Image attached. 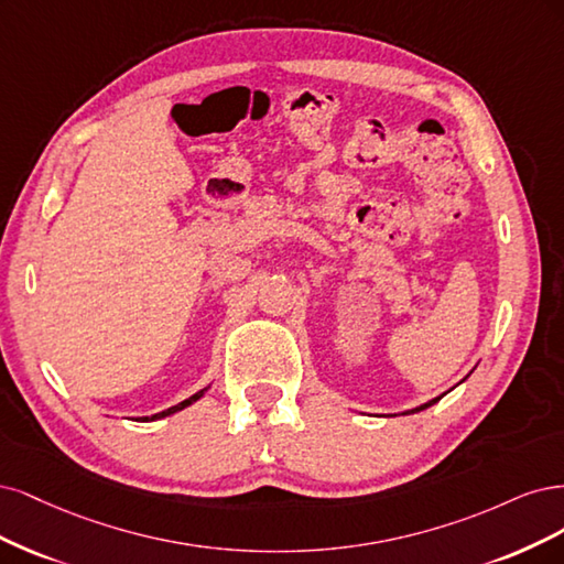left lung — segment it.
Masks as SVG:
<instances>
[{
  "instance_id": "1",
  "label": "left lung",
  "mask_w": 564,
  "mask_h": 564,
  "mask_svg": "<svg viewBox=\"0 0 564 564\" xmlns=\"http://www.w3.org/2000/svg\"><path fill=\"white\" fill-rule=\"evenodd\" d=\"M466 377H468V375H466ZM466 377H464V379H466ZM464 379H462V381H464ZM443 395H445V393H443ZM443 395H438V398H433V401H429V403H424V405H420V408H412V410H408V412H405V414H414V412H422V410H426V408H431V405H433V403H438V401H441V398H443Z\"/></svg>"
}]
</instances>
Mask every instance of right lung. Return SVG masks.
Masks as SVG:
<instances>
[{
	"label": "right lung",
	"mask_w": 564,
	"mask_h": 564,
	"mask_svg": "<svg viewBox=\"0 0 564 564\" xmlns=\"http://www.w3.org/2000/svg\"><path fill=\"white\" fill-rule=\"evenodd\" d=\"M206 391H208V387H206V389H202V391H196L194 395H189V398H187V401L177 403V405H173V408H169V410L156 412V414H152V416H140V422H156V420H163V416H169V414H175V412H180V410H185V408H189L192 403H196L198 398H202Z\"/></svg>",
	"instance_id": "obj_1"
}]
</instances>
